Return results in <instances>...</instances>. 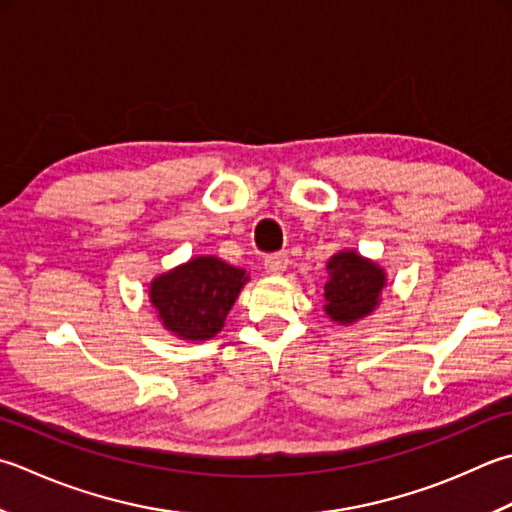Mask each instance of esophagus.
Returning <instances> with one entry per match:
<instances>
[{
    "instance_id": "1",
    "label": "esophagus",
    "mask_w": 512,
    "mask_h": 512,
    "mask_svg": "<svg viewBox=\"0 0 512 512\" xmlns=\"http://www.w3.org/2000/svg\"><path fill=\"white\" fill-rule=\"evenodd\" d=\"M288 255L286 253H277V255H270L264 259V268L268 275H282L284 270L288 268Z\"/></svg>"
}]
</instances>
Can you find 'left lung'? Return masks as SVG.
Segmentation results:
<instances>
[{
	"label": "left lung",
	"mask_w": 512,
	"mask_h": 512,
	"mask_svg": "<svg viewBox=\"0 0 512 512\" xmlns=\"http://www.w3.org/2000/svg\"><path fill=\"white\" fill-rule=\"evenodd\" d=\"M326 270L324 313L330 322L353 326L375 313L388 284L386 270L375 259L344 248L328 259Z\"/></svg>",
	"instance_id": "obj_1"
}]
</instances>
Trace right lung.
Returning a JSON list of instances; mask_svg holds the SVG:
<instances>
[{"label":"right lung","mask_w":512,"mask_h":512,"mask_svg":"<svg viewBox=\"0 0 512 512\" xmlns=\"http://www.w3.org/2000/svg\"><path fill=\"white\" fill-rule=\"evenodd\" d=\"M250 275L215 255H197L148 284V302L170 335L188 344L213 339Z\"/></svg>","instance_id":"1"}]
</instances>
